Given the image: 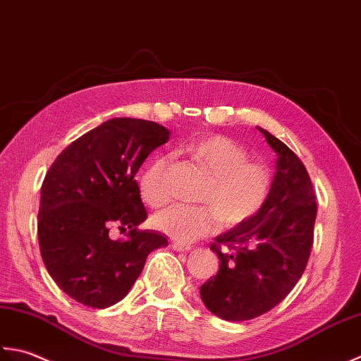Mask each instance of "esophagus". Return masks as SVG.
<instances>
[{
  "label": "esophagus",
  "mask_w": 361,
  "mask_h": 361,
  "mask_svg": "<svg viewBox=\"0 0 361 361\" xmlns=\"http://www.w3.org/2000/svg\"><path fill=\"white\" fill-rule=\"evenodd\" d=\"M171 247L174 249V251H178V252H188L190 249H191L190 245H183V243H179V241H174L173 245H171Z\"/></svg>",
  "instance_id": "obj_1"
}]
</instances>
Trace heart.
Masks as SVG:
<instances>
[{
	"mask_svg": "<svg viewBox=\"0 0 361 361\" xmlns=\"http://www.w3.org/2000/svg\"><path fill=\"white\" fill-rule=\"evenodd\" d=\"M182 151L210 173L200 201L209 205L173 204L154 215V227L180 243L204 237L218 227L238 226L259 215L271 191V174L260 164L247 161L246 149L223 135L191 140ZM143 201L159 207L170 200L168 160L156 157L140 176Z\"/></svg>",
	"mask_w": 361,
	"mask_h": 361,
	"instance_id": "1",
	"label": "heart"
}]
</instances>
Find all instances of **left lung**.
Listing matches in <instances>:
<instances>
[{"mask_svg": "<svg viewBox=\"0 0 361 361\" xmlns=\"http://www.w3.org/2000/svg\"><path fill=\"white\" fill-rule=\"evenodd\" d=\"M277 154L276 174L259 215L218 235L210 246L219 271L201 299L226 321H247L274 308L304 274L313 246L316 197L305 166L281 140L257 126Z\"/></svg>", "mask_w": 361, "mask_h": 361, "instance_id": "1", "label": "left lung"}]
</instances>
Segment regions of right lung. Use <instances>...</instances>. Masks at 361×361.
Returning a JSON list of instances; mask_svg holds the SVG:
<instances>
[{"label":"right lung","mask_w":361,"mask_h":361,"mask_svg":"<svg viewBox=\"0 0 361 361\" xmlns=\"http://www.w3.org/2000/svg\"><path fill=\"white\" fill-rule=\"evenodd\" d=\"M168 140L170 130L154 121L112 118L68 145L48 170L37 223L40 254L59 288L79 304L120 302L149 252L168 246L164 233L138 231L148 213L135 180ZM110 228L127 238L112 240Z\"/></svg>","instance_id":"right-lung-1"}]
</instances>
